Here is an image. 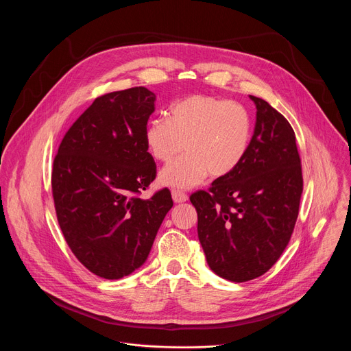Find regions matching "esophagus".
<instances>
[{
  "mask_svg": "<svg viewBox=\"0 0 351 351\" xmlns=\"http://www.w3.org/2000/svg\"><path fill=\"white\" fill-rule=\"evenodd\" d=\"M172 198H173L175 203H184V202H187L189 195L184 191L175 189V190H172Z\"/></svg>",
  "mask_w": 351,
  "mask_h": 351,
  "instance_id": "obj_1",
  "label": "esophagus"
}]
</instances>
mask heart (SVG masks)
Returning a JSON list of instances; mask_svg holds the SVG:
<instances>
[{
	"label": "heart",
	"instance_id": "obj_1",
	"mask_svg": "<svg viewBox=\"0 0 351 351\" xmlns=\"http://www.w3.org/2000/svg\"><path fill=\"white\" fill-rule=\"evenodd\" d=\"M252 138V117L239 103L195 94L179 99L169 108V118L156 117L144 130L149 154L169 162L161 173L162 184L191 187L210 173L222 178L232 173L244 160Z\"/></svg>",
	"mask_w": 351,
	"mask_h": 351
}]
</instances>
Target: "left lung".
<instances>
[{"label": "left lung", "instance_id": "1", "mask_svg": "<svg viewBox=\"0 0 351 351\" xmlns=\"http://www.w3.org/2000/svg\"><path fill=\"white\" fill-rule=\"evenodd\" d=\"M241 164L211 187L190 195L197 232L210 268L247 282L272 268L290 241L303 193L302 160L287 119L265 99Z\"/></svg>", "mask_w": 351, "mask_h": 351}]
</instances>
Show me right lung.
Listing matches in <instances>:
<instances>
[{
    "label": "right lung",
    "mask_w": 351,
    "mask_h": 351,
    "mask_svg": "<svg viewBox=\"0 0 351 351\" xmlns=\"http://www.w3.org/2000/svg\"><path fill=\"white\" fill-rule=\"evenodd\" d=\"M154 101L143 86L97 97L68 129L53 162L62 234L99 278L119 279L143 265L173 206L167 187L140 198L157 176L144 140Z\"/></svg>",
    "instance_id": "right-lung-1"
}]
</instances>
